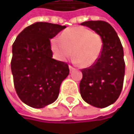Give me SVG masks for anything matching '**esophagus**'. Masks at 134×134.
Segmentation results:
<instances>
[{
    "instance_id": "esophagus-1",
    "label": "esophagus",
    "mask_w": 134,
    "mask_h": 134,
    "mask_svg": "<svg viewBox=\"0 0 134 134\" xmlns=\"http://www.w3.org/2000/svg\"><path fill=\"white\" fill-rule=\"evenodd\" d=\"M69 69H70V70L71 71V70H73L74 68V67H73V66H71V65H69Z\"/></svg>"
}]
</instances>
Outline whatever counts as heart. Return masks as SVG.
I'll list each match as a JSON object with an SVG mask.
<instances>
[{
    "mask_svg": "<svg viewBox=\"0 0 134 134\" xmlns=\"http://www.w3.org/2000/svg\"><path fill=\"white\" fill-rule=\"evenodd\" d=\"M51 49L60 60H66L73 53L74 63L88 67L95 64L100 58L103 40L99 34L77 26L67 29L60 37L53 38Z\"/></svg>",
    "mask_w": 134,
    "mask_h": 134,
    "instance_id": "obj_1",
    "label": "heart"
}]
</instances>
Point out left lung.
Returning a JSON list of instances; mask_svg holds the SVG:
<instances>
[{
	"label": "left lung",
	"instance_id": "8db88e82",
	"mask_svg": "<svg viewBox=\"0 0 134 134\" xmlns=\"http://www.w3.org/2000/svg\"><path fill=\"white\" fill-rule=\"evenodd\" d=\"M81 25L101 36L103 49L95 64L81 70L80 93L87 103L105 108L118 99L122 88L125 74L122 46L117 33L108 22L88 21Z\"/></svg>",
	"mask_w": 134,
	"mask_h": 134
}]
</instances>
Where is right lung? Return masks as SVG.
I'll list each match as a JSON object with an SVG mask.
<instances>
[{"mask_svg": "<svg viewBox=\"0 0 134 134\" xmlns=\"http://www.w3.org/2000/svg\"><path fill=\"white\" fill-rule=\"evenodd\" d=\"M65 25L36 22L18 34L12 45L14 85L19 98L32 108H43L57 98L69 74L65 62L52 58L50 39Z\"/></svg>", "mask_w": 134, "mask_h": 134, "instance_id": "obj_1", "label": "right lung"}]
</instances>
